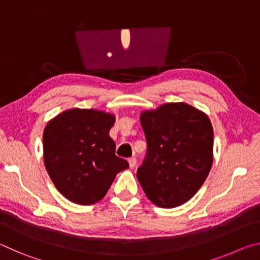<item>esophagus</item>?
Wrapping results in <instances>:
<instances>
[{
  "mask_svg": "<svg viewBox=\"0 0 260 260\" xmlns=\"http://www.w3.org/2000/svg\"><path fill=\"white\" fill-rule=\"evenodd\" d=\"M128 162H129V167H131V169H134L135 165H136V159H135V158H134V157L129 158Z\"/></svg>",
  "mask_w": 260,
  "mask_h": 260,
  "instance_id": "esophagus-1",
  "label": "esophagus"
}]
</instances>
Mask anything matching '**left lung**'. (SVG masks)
Here are the masks:
<instances>
[{
    "mask_svg": "<svg viewBox=\"0 0 260 260\" xmlns=\"http://www.w3.org/2000/svg\"><path fill=\"white\" fill-rule=\"evenodd\" d=\"M146 157L136 177L153 204L175 208L204 183L213 161L209 117L184 103H167L141 114Z\"/></svg>",
    "mask_w": 260,
    "mask_h": 260,
    "instance_id": "obj_1",
    "label": "left lung"
}]
</instances>
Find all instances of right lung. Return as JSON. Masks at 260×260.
<instances>
[{
  "instance_id": "obj_1",
  "label": "right lung",
  "mask_w": 260,
  "mask_h": 260,
  "mask_svg": "<svg viewBox=\"0 0 260 260\" xmlns=\"http://www.w3.org/2000/svg\"><path fill=\"white\" fill-rule=\"evenodd\" d=\"M114 124L110 113L72 109L48 122L43 132L47 172L61 195L73 203L94 204L102 200L117 173L128 161L116 156L109 136Z\"/></svg>"
}]
</instances>
